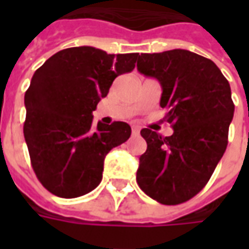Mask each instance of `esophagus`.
Masks as SVG:
<instances>
[{"label":"esophagus","mask_w":249,"mask_h":249,"mask_svg":"<svg viewBox=\"0 0 249 249\" xmlns=\"http://www.w3.org/2000/svg\"><path fill=\"white\" fill-rule=\"evenodd\" d=\"M132 133L133 135H139L140 133V128L139 126H132Z\"/></svg>","instance_id":"1"}]
</instances>
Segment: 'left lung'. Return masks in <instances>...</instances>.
<instances>
[{"instance_id": "left-lung-1", "label": "left lung", "mask_w": 249, "mask_h": 249, "mask_svg": "<svg viewBox=\"0 0 249 249\" xmlns=\"http://www.w3.org/2000/svg\"><path fill=\"white\" fill-rule=\"evenodd\" d=\"M137 69L160 82L173 135L141 129L148 146L136 180L159 203H185L205 187L227 149L235 112L230 82L213 61L184 49L141 53Z\"/></svg>"}]
</instances>
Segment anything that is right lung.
Segmentation results:
<instances>
[{
    "instance_id": "obj_1",
    "label": "right lung",
    "mask_w": 249,
    "mask_h": 249,
    "mask_svg": "<svg viewBox=\"0 0 249 249\" xmlns=\"http://www.w3.org/2000/svg\"><path fill=\"white\" fill-rule=\"evenodd\" d=\"M137 58L77 46L57 52L35 71L25 93L24 136L36 176L51 193L78 197L101 183L104 159L132 130L123 121L96 126L92 112Z\"/></svg>"
}]
</instances>
